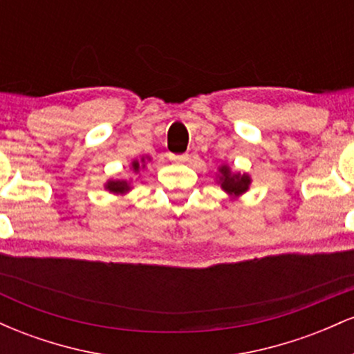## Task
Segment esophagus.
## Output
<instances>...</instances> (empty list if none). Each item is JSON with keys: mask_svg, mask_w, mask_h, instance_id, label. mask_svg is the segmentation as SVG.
<instances>
[{"mask_svg": "<svg viewBox=\"0 0 354 354\" xmlns=\"http://www.w3.org/2000/svg\"><path fill=\"white\" fill-rule=\"evenodd\" d=\"M169 160L176 161V163H185V161L189 160V154H188V153H183V154H169Z\"/></svg>", "mask_w": 354, "mask_h": 354, "instance_id": "obj_1", "label": "esophagus"}]
</instances>
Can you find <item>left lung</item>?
<instances>
[{"mask_svg":"<svg viewBox=\"0 0 354 354\" xmlns=\"http://www.w3.org/2000/svg\"><path fill=\"white\" fill-rule=\"evenodd\" d=\"M219 183H221V188L228 194H243L250 188V176L248 174H239V173H231L228 166H221L219 168Z\"/></svg>","mask_w":354,"mask_h":354,"instance_id":"1","label":"left lung"}]
</instances>
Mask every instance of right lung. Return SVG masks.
Listing matches in <instances>:
<instances>
[{
  "label": "right lung",
  "mask_w": 354,
  "mask_h": 354,
  "mask_svg": "<svg viewBox=\"0 0 354 354\" xmlns=\"http://www.w3.org/2000/svg\"><path fill=\"white\" fill-rule=\"evenodd\" d=\"M141 161L145 163V158ZM133 169H135V171L140 169V163H138V161H133ZM106 189L111 191V193H126V191L129 189V183H126V181H108Z\"/></svg>",
  "instance_id": "right-lung-1"
}]
</instances>
